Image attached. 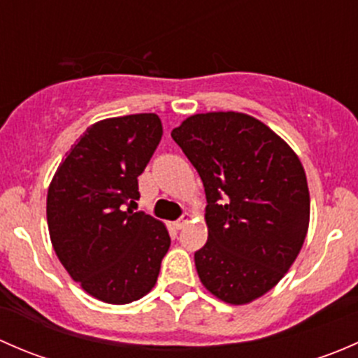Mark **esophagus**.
<instances>
[{"label":"esophagus","mask_w":358,"mask_h":358,"mask_svg":"<svg viewBox=\"0 0 358 358\" xmlns=\"http://www.w3.org/2000/svg\"><path fill=\"white\" fill-rule=\"evenodd\" d=\"M189 222H190V215H189V213H185V215H183L182 218L176 220L175 227H176V229H183V227H185Z\"/></svg>","instance_id":"esophagus-1"}]
</instances>
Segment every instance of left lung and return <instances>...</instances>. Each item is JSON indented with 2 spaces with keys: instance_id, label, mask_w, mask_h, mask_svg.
<instances>
[{
  "instance_id": "8db88e82",
  "label": "left lung",
  "mask_w": 358,
  "mask_h": 358,
  "mask_svg": "<svg viewBox=\"0 0 358 358\" xmlns=\"http://www.w3.org/2000/svg\"><path fill=\"white\" fill-rule=\"evenodd\" d=\"M206 192L208 243L194 255L202 286L248 305L279 284L310 223V192L294 150L243 112H206L171 131Z\"/></svg>"
}]
</instances>
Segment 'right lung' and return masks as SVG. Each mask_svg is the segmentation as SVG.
Listing matches in <instances>:
<instances>
[{
	"label": "right lung",
	"instance_id": "add662e5",
	"mask_svg": "<svg viewBox=\"0 0 358 358\" xmlns=\"http://www.w3.org/2000/svg\"><path fill=\"white\" fill-rule=\"evenodd\" d=\"M162 136L157 114L109 117L90 126L60 162L48 187L50 239L69 275L110 305L143 298L168 252L162 222L126 209Z\"/></svg>",
	"mask_w": 358,
	"mask_h": 358
}]
</instances>
